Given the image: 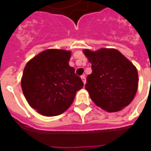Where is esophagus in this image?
I'll return each mask as SVG.
<instances>
[{
    "instance_id": "esophagus-1",
    "label": "esophagus",
    "mask_w": 151,
    "mask_h": 151,
    "mask_svg": "<svg viewBox=\"0 0 151 151\" xmlns=\"http://www.w3.org/2000/svg\"><path fill=\"white\" fill-rule=\"evenodd\" d=\"M81 80H82L83 83L85 85V83H86V80H85V75H82L81 77Z\"/></svg>"
}]
</instances>
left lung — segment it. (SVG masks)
Segmentation results:
<instances>
[{"instance_id":"8db88e82","label":"left lung","mask_w":151,"mask_h":151,"mask_svg":"<svg viewBox=\"0 0 151 151\" xmlns=\"http://www.w3.org/2000/svg\"><path fill=\"white\" fill-rule=\"evenodd\" d=\"M83 52L92 63L85 89L95 104L108 112H117L129 105L138 88L136 66L114 48Z\"/></svg>"}]
</instances>
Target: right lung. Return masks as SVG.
<instances>
[{"label":"right lung","instance_id":"obj_1","mask_svg":"<svg viewBox=\"0 0 151 151\" xmlns=\"http://www.w3.org/2000/svg\"><path fill=\"white\" fill-rule=\"evenodd\" d=\"M70 51L48 49L30 59L21 80L22 92L29 106L39 114L53 117L72 104L83 81L69 65Z\"/></svg>","mask_w":151,"mask_h":151}]
</instances>
